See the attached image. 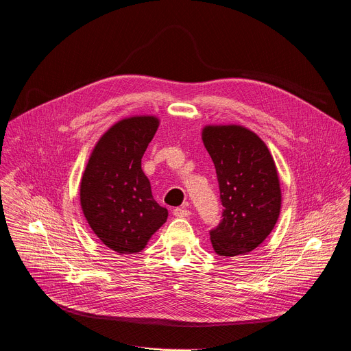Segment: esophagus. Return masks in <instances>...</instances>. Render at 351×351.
Returning a JSON list of instances; mask_svg holds the SVG:
<instances>
[{
    "label": "esophagus",
    "mask_w": 351,
    "mask_h": 351,
    "mask_svg": "<svg viewBox=\"0 0 351 351\" xmlns=\"http://www.w3.org/2000/svg\"><path fill=\"white\" fill-rule=\"evenodd\" d=\"M190 210L189 209H186V208H175L173 209V215L176 216V217H187V216H190Z\"/></svg>",
    "instance_id": "1"
}]
</instances>
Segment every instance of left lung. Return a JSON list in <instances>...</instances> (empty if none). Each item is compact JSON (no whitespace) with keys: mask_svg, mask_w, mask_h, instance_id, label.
Masks as SVG:
<instances>
[{"mask_svg":"<svg viewBox=\"0 0 351 351\" xmlns=\"http://www.w3.org/2000/svg\"><path fill=\"white\" fill-rule=\"evenodd\" d=\"M202 142L219 182L223 219L210 230L219 256L248 255L274 228L281 210L276 162L266 143L241 125H206Z\"/></svg>","mask_w":351,"mask_h":351,"instance_id":"1","label":"left lung"}]
</instances>
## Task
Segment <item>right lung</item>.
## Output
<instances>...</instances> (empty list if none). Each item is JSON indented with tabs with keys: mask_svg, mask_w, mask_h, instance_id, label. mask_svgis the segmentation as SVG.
Returning <instances> with one entry per match:
<instances>
[{
	"mask_svg": "<svg viewBox=\"0 0 351 351\" xmlns=\"http://www.w3.org/2000/svg\"><path fill=\"white\" fill-rule=\"evenodd\" d=\"M158 125L156 115L115 123L97 141L81 178L84 216L99 240L117 254L141 252L168 217L142 171V157Z\"/></svg>",
	"mask_w": 351,
	"mask_h": 351,
	"instance_id": "right-lung-1",
	"label": "right lung"
}]
</instances>
